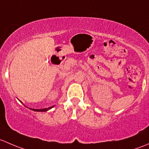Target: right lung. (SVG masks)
Masks as SVG:
<instances>
[{"label": "right lung", "instance_id": "right-lung-1", "mask_svg": "<svg viewBox=\"0 0 149 149\" xmlns=\"http://www.w3.org/2000/svg\"><path fill=\"white\" fill-rule=\"evenodd\" d=\"M21 103H23L22 102H21ZM53 107L54 106H52V107H49V108H44V109H34V108H29L31 109V110H33V111H37V112H45V111H47V110H50V109H52Z\"/></svg>", "mask_w": 149, "mask_h": 149}]
</instances>
